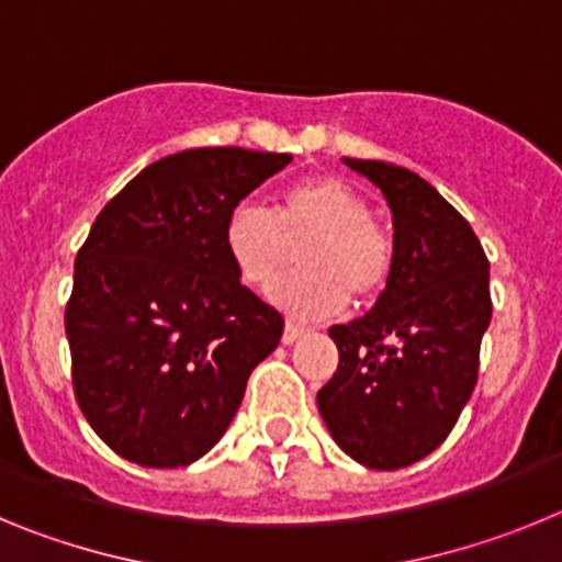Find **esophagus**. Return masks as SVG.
Wrapping results in <instances>:
<instances>
[{
    "label": "esophagus",
    "mask_w": 562,
    "mask_h": 562,
    "mask_svg": "<svg viewBox=\"0 0 562 562\" xmlns=\"http://www.w3.org/2000/svg\"><path fill=\"white\" fill-rule=\"evenodd\" d=\"M304 335H306L304 326H297V324H292V321H290V324L284 326V335H281V340H284L286 346H290V342L301 340V337H304Z\"/></svg>",
    "instance_id": "34e87169"
}]
</instances>
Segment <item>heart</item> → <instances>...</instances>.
I'll list each match as a JSON object with an SVG mask.
<instances>
[{
  "label": "heart",
  "instance_id": "heart-1",
  "mask_svg": "<svg viewBox=\"0 0 562 562\" xmlns=\"http://www.w3.org/2000/svg\"><path fill=\"white\" fill-rule=\"evenodd\" d=\"M301 247L297 276L276 286L272 297L295 317H326L349 304L382 295L394 272L391 236L371 216L366 193L335 173H321L286 188L276 213L241 202L225 220V250L241 281L258 290L276 281Z\"/></svg>",
  "mask_w": 562,
  "mask_h": 562
}]
</instances>
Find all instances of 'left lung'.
Returning <instances> with one entry per match:
<instances>
[{
	"instance_id": "1",
	"label": "left lung",
	"mask_w": 562,
	"mask_h": 562,
	"mask_svg": "<svg viewBox=\"0 0 562 562\" xmlns=\"http://www.w3.org/2000/svg\"><path fill=\"white\" fill-rule=\"evenodd\" d=\"M342 162L389 200L396 261L374 310L329 329L340 362L317 391V411L342 453L400 470L448 439L473 394L493 317L490 261L473 227L419 173Z\"/></svg>"
}]
</instances>
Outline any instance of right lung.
Instances as JSON below:
<instances>
[{"label":"right lung","instance_id":"add662e5","mask_svg":"<svg viewBox=\"0 0 562 562\" xmlns=\"http://www.w3.org/2000/svg\"><path fill=\"white\" fill-rule=\"evenodd\" d=\"M290 160L188 148L143 168L98 213L64 326L78 405L126 461L166 470L202 459L281 340V312L238 281L225 220Z\"/></svg>","mask_w":562,"mask_h":562}]
</instances>
